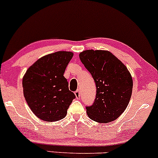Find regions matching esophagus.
Masks as SVG:
<instances>
[{"label": "esophagus", "instance_id": "34e87169", "mask_svg": "<svg viewBox=\"0 0 158 158\" xmlns=\"http://www.w3.org/2000/svg\"><path fill=\"white\" fill-rule=\"evenodd\" d=\"M75 96H76V97L77 98V99H79V98H80V92H79V90H76L75 91Z\"/></svg>", "mask_w": 158, "mask_h": 158}]
</instances>
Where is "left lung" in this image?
Here are the masks:
<instances>
[{
	"mask_svg": "<svg viewBox=\"0 0 158 158\" xmlns=\"http://www.w3.org/2000/svg\"><path fill=\"white\" fill-rule=\"evenodd\" d=\"M79 59L97 87L94 104L86 107L88 117L100 123L115 120L131 99V73L122 61L107 50H85L79 53Z\"/></svg>",
	"mask_w": 158,
	"mask_h": 158,
	"instance_id": "1",
	"label": "left lung"
}]
</instances>
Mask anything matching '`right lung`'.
Here are the masks:
<instances>
[{
	"label": "right lung",
	"instance_id": "obj_1",
	"mask_svg": "<svg viewBox=\"0 0 158 158\" xmlns=\"http://www.w3.org/2000/svg\"><path fill=\"white\" fill-rule=\"evenodd\" d=\"M73 53L58 51L43 56L23 76V96L27 105L39 119L55 122L64 118L76 96L69 90L64 77Z\"/></svg>",
	"mask_w": 158,
	"mask_h": 158
}]
</instances>
